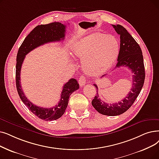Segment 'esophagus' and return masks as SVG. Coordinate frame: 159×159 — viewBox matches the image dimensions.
<instances>
[{"label": "esophagus", "instance_id": "esophagus-1", "mask_svg": "<svg viewBox=\"0 0 159 159\" xmlns=\"http://www.w3.org/2000/svg\"><path fill=\"white\" fill-rule=\"evenodd\" d=\"M79 83L80 86H83L86 83V80L84 77H80L79 79Z\"/></svg>", "mask_w": 159, "mask_h": 159}]
</instances>
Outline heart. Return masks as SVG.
I'll list each match as a JSON object with an SVG mask.
<instances>
[{"label":"heart","mask_w":159,"mask_h":159,"mask_svg":"<svg viewBox=\"0 0 159 159\" xmlns=\"http://www.w3.org/2000/svg\"><path fill=\"white\" fill-rule=\"evenodd\" d=\"M73 51L82 59L85 71L96 76L105 72L114 64L118 56L120 45L112 35L93 33L78 40L73 45Z\"/></svg>","instance_id":"obj_1"}]
</instances>
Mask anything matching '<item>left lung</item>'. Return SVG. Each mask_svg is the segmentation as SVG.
<instances>
[{"label": "left lung", "mask_w": 159, "mask_h": 159, "mask_svg": "<svg viewBox=\"0 0 159 159\" xmlns=\"http://www.w3.org/2000/svg\"><path fill=\"white\" fill-rule=\"evenodd\" d=\"M112 26L120 36V49L116 67H127L134 75H133V84L130 92L123 100L112 104H108L100 99L98 86L93 84L97 89V94L92 101V106L100 114L110 116L120 115L133 105L140 93L145 80L143 58L140 47L123 26L120 25H112Z\"/></svg>", "instance_id": "1"}]
</instances>
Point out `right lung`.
Here are the masks:
<instances>
[{"label":"right lung","mask_w":159,"mask_h":159,"mask_svg":"<svg viewBox=\"0 0 159 159\" xmlns=\"http://www.w3.org/2000/svg\"><path fill=\"white\" fill-rule=\"evenodd\" d=\"M65 25L54 22L47 25H41L35 27L26 37L20 46L17 54L16 64V87L18 94L24 104L30 111L45 121L56 120L62 116L67 107L71 94L79 88V84L75 79H71L63 86L60 100L57 105L52 108H43L34 105L27 99L20 85V70L26 55L35 48L45 43L64 40L66 34Z\"/></svg>","instance_id":"add662e5"}]
</instances>
